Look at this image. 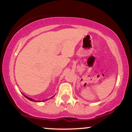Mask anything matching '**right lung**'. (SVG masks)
<instances>
[{
    "instance_id": "obj_1",
    "label": "right lung",
    "mask_w": 132,
    "mask_h": 132,
    "mask_svg": "<svg viewBox=\"0 0 132 132\" xmlns=\"http://www.w3.org/2000/svg\"><path fill=\"white\" fill-rule=\"evenodd\" d=\"M24 96H25V97H26V98H27V99H28V100H30V101H35V102H37V101H34V100L32 99H31V98H30V97H28L25 96V95H24ZM46 101V100H44L43 101ZM37 102H39V101H37Z\"/></svg>"
}]
</instances>
